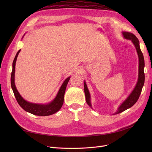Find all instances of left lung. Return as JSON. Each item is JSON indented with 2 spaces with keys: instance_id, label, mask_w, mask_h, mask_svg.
I'll use <instances>...</instances> for the list:
<instances>
[{
  "instance_id": "1",
  "label": "left lung",
  "mask_w": 152,
  "mask_h": 152,
  "mask_svg": "<svg viewBox=\"0 0 152 152\" xmlns=\"http://www.w3.org/2000/svg\"><path fill=\"white\" fill-rule=\"evenodd\" d=\"M122 35L126 39L131 40L132 43L134 44L136 49L137 50V55H138L139 58V73H138V80H137V84L133 89L132 93L130 95L128 96L127 98L124 101V102L121 104L120 107H118L117 111L114 114L120 113L124 111H125L127 109L131 108L134 105L137 99H139L140 96L141 94L142 88L143 87L145 83V73H144V67H145V60L143 54H142L140 47V42L138 39L136 37L130 32L127 31H123ZM84 93L86 96V102L91 108H92L91 103V96L89 94V92L87 87L86 85V82L84 81Z\"/></svg>"
}]
</instances>
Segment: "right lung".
Instances as JSON below:
<instances>
[{"label": "right lung", "instance_id": "right-lung-1", "mask_svg": "<svg viewBox=\"0 0 152 152\" xmlns=\"http://www.w3.org/2000/svg\"><path fill=\"white\" fill-rule=\"evenodd\" d=\"M20 50L21 49L18 50L17 54H16L15 59H14V61L12 63V70L11 77V87L18 104H19L20 107L24 110H25L26 112H29L31 114H34L35 115L48 116L56 113L57 112L59 111V110H60L63 104L64 95H65L66 87L69 80L70 79V77H68L67 79H65V80L63 82V83L61 85L60 89H59L56 98H55L52 102L49 103V104H36V103H32L28 102H26V101L23 98L21 97V96L19 92L16 89L15 83L16 61L18 56V54L20 53Z\"/></svg>", "mask_w": 152, "mask_h": 152}]
</instances>
